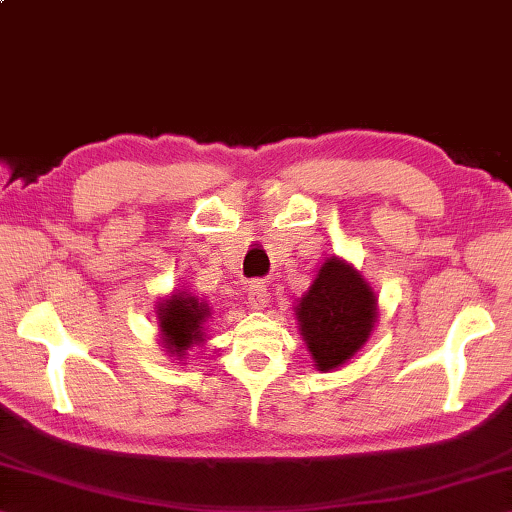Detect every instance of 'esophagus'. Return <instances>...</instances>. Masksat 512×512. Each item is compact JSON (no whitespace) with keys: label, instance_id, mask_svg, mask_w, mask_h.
Instances as JSON below:
<instances>
[{"label":"esophagus","instance_id":"1","mask_svg":"<svg viewBox=\"0 0 512 512\" xmlns=\"http://www.w3.org/2000/svg\"><path fill=\"white\" fill-rule=\"evenodd\" d=\"M247 296H249V305H252L254 310H263L269 301L267 285L263 281H252V285L247 289Z\"/></svg>","mask_w":512,"mask_h":512}]
</instances>
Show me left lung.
I'll use <instances>...</instances> for the list:
<instances>
[{"mask_svg":"<svg viewBox=\"0 0 512 512\" xmlns=\"http://www.w3.org/2000/svg\"><path fill=\"white\" fill-rule=\"evenodd\" d=\"M374 310V294L350 265L330 258L318 269L296 310L318 370L339 368L361 350L374 327Z\"/></svg>","mask_w":512,"mask_h":512,"instance_id":"obj_1","label":"left lung"}]
</instances>
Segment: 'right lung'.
<instances>
[{
	"label": "right lung",
	"mask_w": 512,
	"mask_h": 512,
	"mask_svg": "<svg viewBox=\"0 0 512 512\" xmlns=\"http://www.w3.org/2000/svg\"><path fill=\"white\" fill-rule=\"evenodd\" d=\"M207 316V303H200L196 296L185 292L173 294L160 310L162 343L169 347L171 354L182 356V350L202 341V323Z\"/></svg>",
	"instance_id": "add662e5"
}]
</instances>
